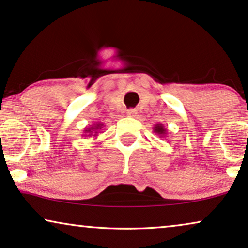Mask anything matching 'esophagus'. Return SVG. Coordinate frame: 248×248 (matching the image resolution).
Wrapping results in <instances>:
<instances>
[{
  "instance_id": "34e87169",
  "label": "esophagus",
  "mask_w": 248,
  "mask_h": 248,
  "mask_svg": "<svg viewBox=\"0 0 248 248\" xmlns=\"http://www.w3.org/2000/svg\"><path fill=\"white\" fill-rule=\"evenodd\" d=\"M136 114H137L136 109H134V108L127 109V115H128V117H135V115H136Z\"/></svg>"
}]
</instances>
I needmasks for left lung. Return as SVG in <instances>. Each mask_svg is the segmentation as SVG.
Returning a JSON list of instances; mask_svg holds the SVG:
<instances>
[{"instance_id":"8db88e82","label":"left lung","mask_w":248,"mask_h":248,"mask_svg":"<svg viewBox=\"0 0 248 248\" xmlns=\"http://www.w3.org/2000/svg\"><path fill=\"white\" fill-rule=\"evenodd\" d=\"M153 131H155V134L159 135V137H165L167 135V129L162 124H155V126L153 127Z\"/></svg>"}]
</instances>
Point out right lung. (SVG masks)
<instances>
[{"label":"right lung","mask_w":248,"mask_h":248,"mask_svg":"<svg viewBox=\"0 0 248 248\" xmlns=\"http://www.w3.org/2000/svg\"><path fill=\"white\" fill-rule=\"evenodd\" d=\"M103 127H104V124H102V122L101 124H99V122H96V124H93V126H90L89 128H86V129H84L83 136H86V137L98 136V133L102 130Z\"/></svg>","instance_id":"add662e5"}]
</instances>
